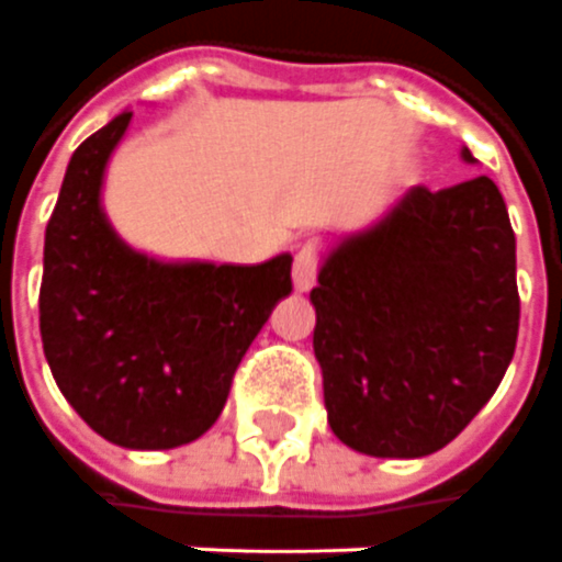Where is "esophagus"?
I'll use <instances>...</instances> for the list:
<instances>
[{
	"mask_svg": "<svg viewBox=\"0 0 562 562\" xmlns=\"http://www.w3.org/2000/svg\"><path fill=\"white\" fill-rule=\"evenodd\" d=\"M317 266H321V248L317 245H305L293 260V288L312 290L317 281Z\"/></svg>",
	"mask_w": 562,
	"mask_h": 562,
	"instance_id": "1",
	"label": "esophagus"
}]
</instances>
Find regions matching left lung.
<instances>
[{"mask_svg":"<svg viewBox=\"0 0 562 562\" xmlns=\"http://www.w3.org/2000/svg\"><path fill=\"white\" fill-rule=\"evenodd\" d=\"M312 302L338 439L400 460L445 448L515 357V229L499 187L487 175L436 193L415 187L326 257Z\"/></svg>","mask_w":562,"mask_h":562,"instance_id":"1","label":"left lung"}]
</instances>
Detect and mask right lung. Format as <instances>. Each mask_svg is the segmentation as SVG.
Listing matches in <instances>:
<instances>
[{
    "label": "right lung",
    "mask_w": 562,
    "mask_h": 562,
    "mask_svg": "<svg viewBox=\"0 0 562 562\" xmlns=\"http://www.w3.org/2000/svg\"><path fill=\"white\" fill-rule=\"evenodd\" d=\"M130 117L71 154L47 221L38 324L57 387L87 427L121 448L162 451L221 417L241 357L293 290V257L214 266L126 248L99 190Z\"/></svg>",
    "instance_id": "1"
}]
</instances>
